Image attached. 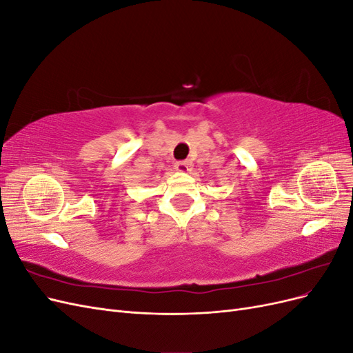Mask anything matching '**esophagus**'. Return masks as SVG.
Wrapping results in <instances>:
<instances>
[{
  "label": "esophagus",
  "mask_w": 353,
  "mask_h": 353,
  "mask_svg": "<svg viewBox=\"0 0 353 353\" xmlns=\"http://www.w3.org/2000/svg\"><path fill=\"white\" fill-rule=\"evenodd\" d=\"M191 168H193V163H191L190 160H184V162H176L175 163V169L178 170V172H181V174L190 172Z\"/></svg>",
  "instance_id": "34e87169"
}]
</instances>
